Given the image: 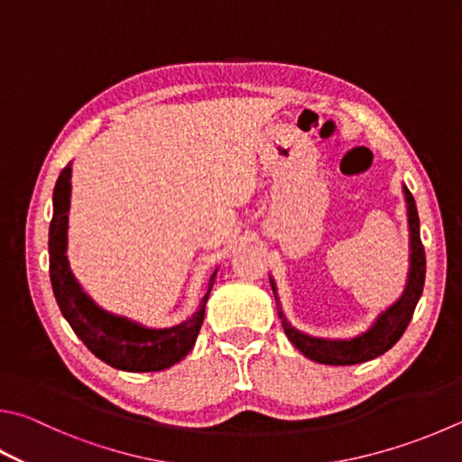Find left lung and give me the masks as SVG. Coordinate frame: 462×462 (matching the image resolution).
Instances as JSON below:
<instances>
[{"label":"left lung","mask_w":462,"mask_h":462,"mask_svg":"<svg viewBox=\"0 0 462 462\" xmlns=\"http://www.w3.org/2000/svg\"><path fill=\"white\" fill-rule=\"evenodd\" d=\"M404 199H406V209H408V230H410V268H408L406 289L396 303L385 309V311L375 319L374 325L365 333L351 339H325V337H313V335H307L303 331L295 329V327L287 321V317L282 315L279 292H276V284L271 276L273 295L276 299L279 317L282 319L284 333H287L289 341L305 357L325 365L364 364L385 354V351L396 346L398 339L404 335L410 319L414 315L418 300H420L422 289H424V276H426V256H424V246L420 240V220H418V209H416L414 198L406 186H404Z\"/></svg>","instance_id":"left-lung-1"}]
</instances>
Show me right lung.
Here are the masks:
<instances>
[{
    "label": "right lung",
    "instance_id": "add662e5",
    "mask_svg": "<svg viewBox=\"0 0 462 462\" xmlns=\"http://www.w3.org/2000/svg\"><path fill=\"white\" fill-rule=\"evenodd\" d=\"M72 163L62 170L54 186V214L50 222V281L56 303L60 307L72 331L82 343L105 364L123 372H162L181 362L194 347L199 327L204 323L206 303L216 282L217 268L206 287V295L198 311L180 325L165 329H151L127 317L108 313L100 309L74 279L69 256V209L72 189Z\"/></svg>",
    "mask_w": 462,
    "mask_h": 462
}]
</instances>
